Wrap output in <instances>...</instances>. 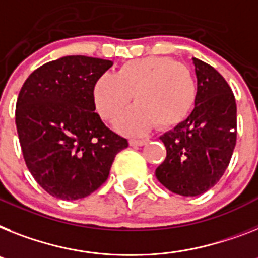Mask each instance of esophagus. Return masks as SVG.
<instances>
[{"mask_svg": "<svg viewBox=\"0 0 258 258\" xmlns=\"http://www.w3.org/2000/svg\"><path fill=\"white\" fill-rule=\"evenodd\" d=\"M146 142H148V140H131L129 144H131V146H144Z\"/></svg>", "mask_w": 258, "mask_h": 258, "instance_id": "esophagus-1", "label": "esophagus"}]
</instances>
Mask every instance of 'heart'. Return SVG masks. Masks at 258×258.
<instances>
[{"instance_id":"b5f03b06","label":"heart","mask_w":258,"mask_h":258,"mask_svg":"<svg viewBox=\"0 0 258 258\" xmlns=\"http://www.w3.org/2000/svg\"><path fill=\"white\" fill-rule=\"evenodd\" d=\"M134 95L137 105L117 120L116 127L129 136H141L155 125L178 126L197 103V82L187 66L170 57H145L126 61L117 75L106 72L93 86V101L100 116L114 120Z\"/></svg>"}]
</instances>
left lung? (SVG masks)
Segmentation results:
<instances>
[{
	"label": "left lung",
	"instance_id": "8db88e82",
	"mask_svg": "<svg viewBox=\"0 0 258 258\" xmlns=\"http://www.w3.org/2000/svg\"><path fill=\"white\" fill-rule=\"evenodd\" d=\"M192 60L198 79L195 108L182 124L159 137L167 154L155 170L157 179L182 197H198L219 182L237 134L231 87L214 67L197 57Z\"/></svg>",
	"mask_w": 258,
	"mask_h": 258
}]
</instances>
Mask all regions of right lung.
<instances>
[{
	"label": "right lung",
	"mask_w": 258,
	"mask_h": 258,
	"mask_svg": "<svg viewBox=\"0 0 258 258\" xmlns=\"http://www.w3.org/2000/svg\"><path fill=\"white\" fill-rule=\"evenodd\" d=\"M113 63L71 55L40 66L23 83L16 125L27 169L44 191L78 201L96 191L127 141L95 113L93 86Z\"/></svg>",
	"instance_id": "1"
}]
</instances>
